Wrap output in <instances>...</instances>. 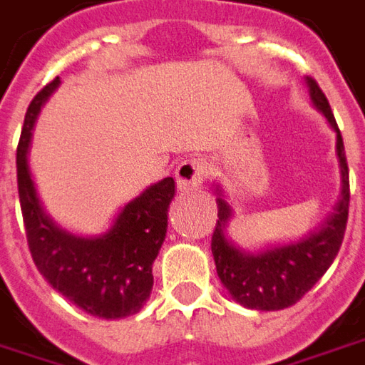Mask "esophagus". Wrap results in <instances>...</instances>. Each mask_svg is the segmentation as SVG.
<instances>
[{
  "label": "esophagus",
  "instance_id": "obj_1",
  "mask_svg": "<svg viewBox=\"0 0 365 365\" xmlns=\"http://www.w3.org/2000/svg\"><path fill=\"white\" fill-rule=\"evenodd\" d=\"M207 165L200 158H185L175 168V182L180 191H195L201 183L207 180Z\"/></svg>",
  "mask_w": 365,
  "mask_h": 365
}]
</instances>
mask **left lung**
Masks as SVG:
<instances>
[{
  "label": "left lung",
  "instance_id": "obj_1",
  "mask_svg": "<svg viewBox=\"0 0 365 365\" xmlns=\"http://www.w3.org/2000/svg\"><path fill=\"white\" fill-rule=\"evenodd\" d=\"M304 81L312 104L324 114L330 128L336 132L340 197L328 219L300 241L274 245L259 253H251L241 249L229 235V221L233 217V207L225 200L223 190H215L219 219L211 237V253L215 259V269L233 300L251 310H282L297 304L334 262L348 223L350 180L342 134L320 86L310 76H307Z\"/></svg>",
  "mask_w": 365,
  "mask_h": 365
}]
</instances>
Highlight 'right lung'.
Masks as SVG:
<instances>
[{"instance_id":"add662e5","label":"right lung","mask_w":365,"mask_h":365,"mask_svg":"<svg viewBox=\"0 0 365 365\" xmlns=\"http://www.w3.org/2000/svg\"><path fill=\"white\" fill-rule=\"evenodd\" d=\"M58 85L57 76L33 98L17 146V190L29 251L51 287L86 314L126 318L140 312L154 287L152 264L165 239L175 182L164 178L152 183L118 211L103 235L81 237L57 225L39 200L29 148L41 106Z\"/></svg>"}]
</instances>
